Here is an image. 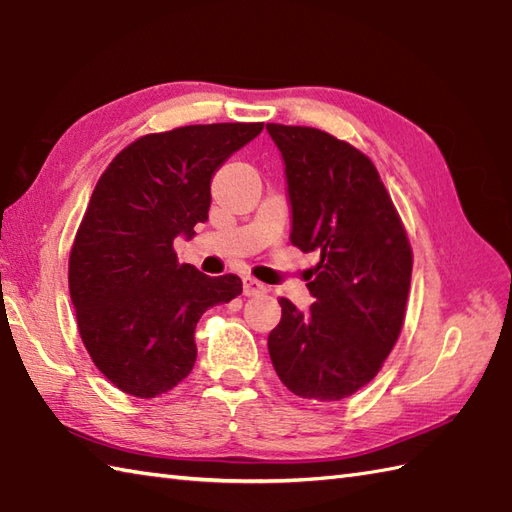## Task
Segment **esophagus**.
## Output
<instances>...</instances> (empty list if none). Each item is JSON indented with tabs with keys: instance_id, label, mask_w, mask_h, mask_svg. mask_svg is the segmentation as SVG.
I'll return each mask as SVG.
<instances>
[{
	"instance_id": "1",
	"label": "esophagus",
	"mask_w": 512,
	"mask_h": 512,
	"mask_svg": "<svg viewBox=\"0 0 512 512\" xmlns=\"http://www.w3.org/2000/svg\"><path fill=\"white\" fill-rule=\"evenodd\" d=\"M244 295L246 297H259V295H266V286L262 281H257L253 277H244Z\"/></svg>"
}]
</instances>
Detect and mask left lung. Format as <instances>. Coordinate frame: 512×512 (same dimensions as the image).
Returning <instances> with one entry per match:
<instances>
[{
    "label": "left lung",
    "instance_id": "obj_1",
    "mask_svg": "<svg viewBox=\"0 0 512 512\" xmlns=\"http://www.w3.org/2000/svg\"><path fill=\"white\" fill-rule=\"evenodd\" d=\"M266 129L284 160L290 242L321 257L308 281L312 306L279 299L270 361L292 394L341 400L378 374L398 339L413 264L409 239L361 151L314 127Z\"/></svg>",
    "mask_w": 512,
    "mask_h": 512
}]
</instances>
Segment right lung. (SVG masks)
<instances>
[{
    "mask_svg": "<svg viewBox=\"0 0 512 512\" xmlns=\"http://www.w3.org/2000/svg\"><path fill=\"white\" fill-rule=\"evenodd\" d=\"M264 123L149 134L125 147L90 198L70 253V299L94 365L129 396L154 398L193 369L202 314L242 295L237 275L178 264L173 239L209 220L211 180Z\"/></svg>",
    "mask_w": 512,
    "mask_h": 512,
    "instance_id": "add662e5",
    "label": "right lung"
}]
</instances>
